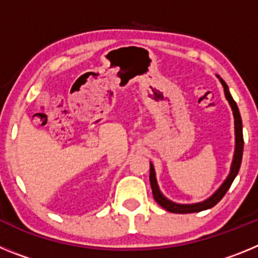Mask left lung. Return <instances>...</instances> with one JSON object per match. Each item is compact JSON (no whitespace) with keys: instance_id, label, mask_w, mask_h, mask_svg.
Listing matches in <instances>:
<instances>
[{"instance_id":"8db88e82","label":"left lung","mask_w":258,"mask_h":258,"mask_svg":"<svg viewBox=\"0 0 258 258\" xmlns=\"http://www.w3.org/2000/svg\"><path fill=\"white\" fill-rule=\"evenodd\" d=\"M220 79L221 84L223 86V92H225V97H226L227 102H229L230 107L232 109V115H234V125H235V150H234V156H232V163L230 166V173L226 177V179L223 181V183L221 184L218 190L211 195L208 199L203 200L200 203H194V204H179V203H174L172 200H169L168 198H165L163 195V192L159 188V184H157L156 174H155V168L154 164L150 163V183H151L152 188V195H154V199L156 200V203L160 207H163L164 209H166L170 213H197L200 211H206V209L212 208L225 197V194L227 192V190L231 186L232 181L235 179L236 174L239 172V168H240L241 164V157H243V146H244V141H243V126H241V117L240 112H239V108L236 106L235 101L232 99L231 94L229 92V86L226 85V83L221 79L220 76H217Z\"/></svg>"}]
</instances>
